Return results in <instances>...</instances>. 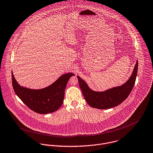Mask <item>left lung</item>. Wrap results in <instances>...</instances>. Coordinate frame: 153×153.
Returning <instances> with one entry per match:
<instances>
[{
    "label": "left lung",
    "instance_id": "left-lung-1",
    "mask_svg": "<svg viewBox=\"0 0 153 153\" xmlns=\"http://www.w3.org/2000/svg\"><path fill=\"white\" fill-rule=\"evenodd\" d=\"M138 67V62L137 61L131 76L125 84L103 92L92 91L85 80L77 76L80 88L87 103L91 107L98 109H109L120 104L128 98L134 88Z\"/></svg>",
    "mask_w": 153,
    "mask_h": 153
}]
</instances>
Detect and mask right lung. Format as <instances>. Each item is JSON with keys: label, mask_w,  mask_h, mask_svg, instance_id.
Wrapping results in <instances>:
<instances>
[{"label": "right lung", "mask_w": 153, "mask_h": 153, "mask_svg": "<svg viewBox=\"0 0 153 153\" xmlns=\"http://www.w3.org/2000/svg\"><path fill=\"white\" fill-rule=\"evenodd\" d=\"M73 76L74 74L72 73L64 74L48 87L31 89L20 86L12 71V83L16 95L29 108L37 113L45 114L55 112L62 105L67 83Z\"/></svg>", "instance_id": "1"}]
</instances>
